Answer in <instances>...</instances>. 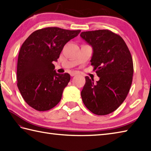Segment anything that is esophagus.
Returning a JSON list of instances; mask_svg holds the SVG:
<instances>
[{"label":"esophagus","instance_id":"34e87169","mask_svg":"<svg viewBox=\"0 0 151 151\" xmlns=\"http://www.w3.org/2000/svg\"><path fill=\"white\" fill-rule=\"evenodd\" d=\"M78 75V73H75V72L70 73V76H76V75Z\"/></svg>","mask_w":151,"mask_h":151}]
</instances>
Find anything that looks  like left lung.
Instances as JSON below:
<instances>
[{
	"mask_svg": "<svg viewBox=\"0 0 151 151\" xmlns=\"http://www.w3.org/2000/svg\"><path fill=\"white\" fill-rule=\"evenodd\" d=\"M81 37L91 46L93 66L99 81L86 76L81 97L86 107L97 115L114 112L130 89L134 65L131 53L120 35L107 29L82 32Z\"/></svg>",
	"mask_w": 151,
	"mask_h": 151,
	"instance_id": "8db88e82",
	"label": "left lung"
}]
</instances>
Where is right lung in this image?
Here are the masks:
<instances>
[{"instance_id": "add662e5", "label": "right lung", "mask_w": 151, "mask_h": 151, "mask_svg": "<svg viewBox=\"0 0 151 151\" xmlns=\"http://www.w3.org/2000/svg\"><path fill=\"white\" fill-rule=\"evenodd\" d=\"M81 30L59 27L38 29L29 35L21 47L17 65V85L23 99L38 111H48L60 101L70 81L69 73L55 71L64 46Z\"/></svg>"}]
</instances>
